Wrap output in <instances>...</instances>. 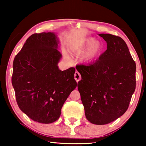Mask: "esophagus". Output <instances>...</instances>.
Listing matches in <instances>:
<instances>
[{"mask_svg":"<svg viewBox=\"0 0 146 146\" xmlns=\"http://www.w3.org/2000/svg\"><path fill=\"white\" fill-rule=\"evenodd\" d=\"M74 79L76 80V81L77 82L78 81L80 80V79H81L80 74L79 72H76L74 74Z\"/></svg>","mask_w":146,"mask_h":146,"instance_id":"obj_1","label":"esophagus"}]
</instances>
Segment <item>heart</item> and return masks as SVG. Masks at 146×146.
<instances>
[{
  "mask_svg": "<svg viewBox=\"0 0 146 146\" xmlns=\"http://www.w3.org/2000/svg\"><path fill=\"white\" fill-rule=\"evenodd\" d=\"M86 47L88 50L84 56V59L86 60H89L94 57L96 56L102 50V44L98 40H94L93 38L86 39L82 42L74 45L72 50L75 52H80L83 51Z\"/></svg>",
  "mask_w": 146,
  "mask_h": 146,
  "instance_id": "b5f03b06",
  "label": "heart"
}]
</instances>
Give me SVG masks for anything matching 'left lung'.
<instances>
[{
  "instance_id": "left-lung-1",
  "label": "left lung",
  "mask_w": 146,
  "mask_h": 146,
  "mask_svg": "<svg viewBox=\"0 0 146 146\" xmlns=\"http://www.w3.org/2000/svg\"><path fill=\"white\" fill-rule=\"evenodd\" d=\"M107 50L88 65H78V82L86 117L92 123L107 124L128 108L136 85V65L121 37L100 34Z\"/></svg>"
}]
</instances>
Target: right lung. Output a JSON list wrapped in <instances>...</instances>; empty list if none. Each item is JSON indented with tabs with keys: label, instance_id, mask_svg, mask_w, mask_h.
Returning a JSON list of instances; mask_svg holds the SVG:
<instances>
[{
	"label": "right lung",
	"instance_id": "right-lung-1",
	"mask_svg": "<svg viewBox=\"0 0 146 146\" xmlns=\"http://www.w3.org/2000/svg\"><path fill=\"white\" fill-rule=\"evenodd\" d=\"M58 43L52 33L33 34L14 59L12 84L17 104L39 123L56 121L64 103L77 86L74 68L58 69L62 54Z\"/></svg>",
	"mask_w": 146,
	"mask_h": 146
}]
</instances>
